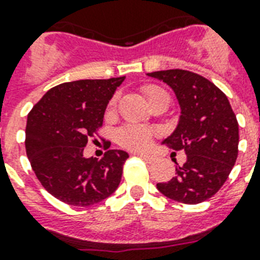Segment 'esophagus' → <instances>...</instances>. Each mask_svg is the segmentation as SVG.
Masks as SVG:
<instances>
[{
	"instance_id": "1",
	"label": "esophagus",
	"mask_w": 260,
	"mask_h": 260,
	"mask_svg": "<svg viewBox=\"0 0 260 260\" xmlns=\"http://www.w3.org/2000/svg\"><path fill=\"white\" fill-rule=\"evenodd\" d=\"M139 156H140V158H143L144 159V160H147V162H154L155 159V156L154 155H150V154H144V152H139Z\"/></svg>"
}]
</instances>
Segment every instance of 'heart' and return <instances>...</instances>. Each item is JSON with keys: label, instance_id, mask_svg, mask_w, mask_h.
Wrapping results in <instances>:
<instances>
[{"label": "heart", "instance_id": "obj_1", "mask_svg": "<svg viewBox=\"0 0 260 260\" xmlns=\"http://www.w3.org/2000/svg\"><path fill=\"white\" fill-rule=\"evenodd\" d=\"M144 91H146V95L148 100H151L155 95H158V94L165 93L158 86H147ZM118 139H120V143L124 147H128L131 150H142V148H146L151 143L152 131L148 129L147 126L129 125L120 132Z\"/></svg>", "mask_w": 260, "mask_h": 260}]
</instances>
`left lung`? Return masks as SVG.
Masks as SVG:
<instances>
[{
	"instance_id": "8db88e82",
	"label": "left lung",
	"mask_w": 260,
	"mask_h": 260,
	"mask_svg": "<svg viewBox=\"0 0 260 260\" xmlns=\"http://www.w3.org/2000/svg\"><path fill=\"white\" fill-rule=\"evenodd\" d=\"M173 89L179 118L169 148L185 151L186 162L175 160V177L158 183L163 196L182 204H200L217 193L238 158L239 124L228 98L216 85L186 70L148 73Z\"/></svg>"
}]
</instances>
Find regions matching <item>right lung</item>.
I'll use <instances>...</instances> for the list:
<instances>
[{"instance_id":"1","label":"right lung","mask_w":260,"mask_h":260,"mask_svg":"<svg viewBox=\"0 0 260 260\" xmlns=\"http://www.w3.org/2000/svg\"><path fill=\"white\" fill-rule=\"evenodd\" d=\"M125 77L60 83L28 114L26 156L43 187L73 206L104 201L120 185L129 155L109 150L101 160L85 158L87 139L102 125L104 113Z\"/></svg>"}]
</instances>
